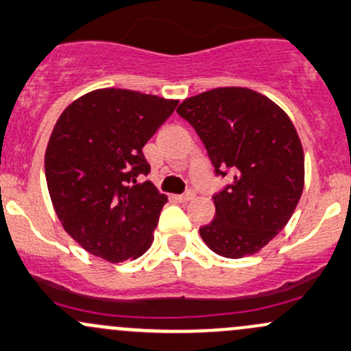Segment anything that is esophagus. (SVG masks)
Masks as SVG:
<instances>
[{
	"label": "esophagus",
	"instance_id": "34e87169",
	"mask_svg": "<svg viewBox=\"0 0 351 351\" xmlns=\"http://www.w3.org/2000/svg\"><path fill=\"white\" fill-rule=\"evenodd\" d=\"M178 202H182V204H186V202H191L195 198V193L193 191H186V193H183V195H178Z\"/></svg>",
	"mask_w": 351,
	"mask_h": 351
}]
</instances>
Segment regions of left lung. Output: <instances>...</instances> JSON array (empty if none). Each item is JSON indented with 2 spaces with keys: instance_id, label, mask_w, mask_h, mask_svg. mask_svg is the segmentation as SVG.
Returning a JSON list of instances; mask_svg holds the SVG:
<instances>
[{
  "instance_id": "obj_1",
  "label": "left lung",
  "mask_w": 351,
  "mask_h": 351,
  "mask_svg": "<svg viewBox=\"0 0 351 351\" xmlns=\"http://www.w3.org/2000/svg\"><path fill=\"white\" fill-rule=\"evenodd\" d=\"M176 112L195 128L215 173L234 182L213 195L215 219L200 228L219 256L241 259L286 227L304 186V153L278 104L245 87H219L185 99Z\"/></svg>"
}]
</instances>
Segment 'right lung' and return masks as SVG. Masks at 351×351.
Masks as SVG:
<instances>
[{
  "label": "right lung",
  "instance_id": "obj_1",
  "mask_svg": "<svg viewBox=\"0 0 351 351\" xmlns=\"http://www.w3.org/2000/svg\"><path fill=\"white\" fill-rule=\"evenodd\" d=\"M178 101L128 88H99L58 117L45 153L55 213L87 252L109 263L138 259L168 197L151 182L143 147Z\"/></svg>",
  "mask_w": 351,
  "mask_h": 351
}]
</instances>
